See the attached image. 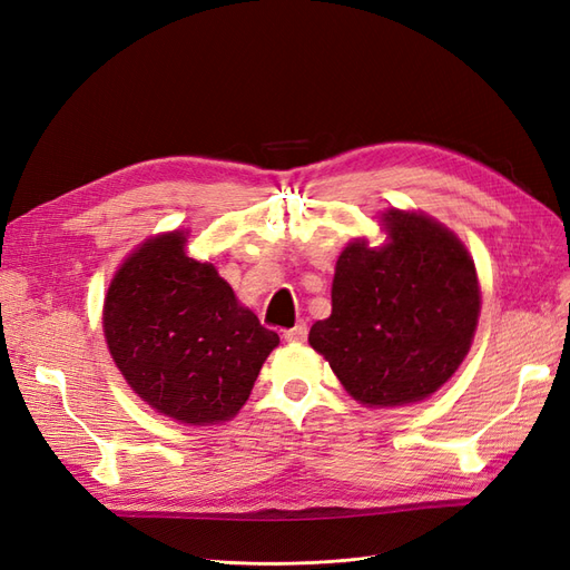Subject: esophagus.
Segmentation results:
<instances>
[{"instance_id":"34e87169","label":"esophagus","mask_w":570,"mask_h":570,"mask_svg":"<svg viewBox=\"0 0 570 570\" xmlns=\"http://www.w3.org/2000/svg\"><path fill=\"white\" fill-rule=\"evenodd\" d=\"M306 335H308V331H306V323L304 321H299L295 327H289V331H285V340L287 342H304L306 340Z\"/></svg>"}]
</instances>
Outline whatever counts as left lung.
<instances>
[{
	"label": "left lung",
	"instance_id": "left-lung-1",
	"mask_svg": "<svg viewBox=\"0 0 570 570\" xmlns=\"http://www.w3.org/2000/svg\"><path fill=\"white\" fill-rule=\"evenodd\" d=\"M387 243L354 239L333 278V314L308 344L356 402L402 406L438 392L469 354L480 314L475 264L461 239L416 212L383 214Z\"/></svg>",
	"mask_w": 570,
	"mask_h": 570
}]
</instances>
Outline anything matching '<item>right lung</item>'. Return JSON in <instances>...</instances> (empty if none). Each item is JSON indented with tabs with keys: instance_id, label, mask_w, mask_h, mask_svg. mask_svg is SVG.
I'll return each instance as SVG.
<instances>
[{
	"instance_id": "obj_1",
	"label": "right lung",
	"mask_w": 570,
	"mask_h": 570,
	"mask_svg": "<svg viewBox=\"0 0 570 570\" xmlns=\"http://www.w3.org/2000/svg\"><path fill=\"white\" fill-rule=\"evenodd\" d=\"M105 337L126 383L189 425L230 421L281 342L212 264L185 254L180 230L147 239L118 268Z\"/></svg>"
}]
</instances>
